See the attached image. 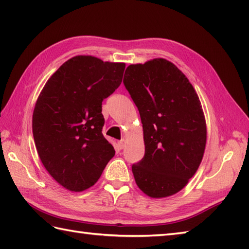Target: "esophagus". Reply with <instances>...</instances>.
<instances>
[{"instance_id":"34e87169","label":"esophagus","mask_w":249,"mask_h":249,"mask_svg":"<svg viewBox=\"0 0 249 249\" xmlns=\"http://www.w3.org/2000/svg\"><path fill=\"white\" fill-rule=\"evenodd\" d=\"M125 144H126V140L123 138V139H121L119 142H118V145H119V147H120V150H123L124 147H125Z\"/></svg>"}]
</instances>
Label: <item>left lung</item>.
<instances>
[{
  "label": "left lung",
  "instance_id": "obj_1",
  "mask_svg": "<svg viewBox=\"0 0 249 249\" xmlns=\"http://www.w3.org/2000/svg\"><path fill=\"white\" fill-rule=\"evenodd\" d=\"M124 86L139 110L145 152L131 170L136 184L151 198L178 193L202 160L206 124L192 83L165 59L126 68Z\"/></svg>",
  "mask_w": 249,
  "mask_h": 249
}]
</instances>
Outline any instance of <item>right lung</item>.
Listing matches in <instances>:
<instances>
[{
	"mask_svg": "<svg viewBox=\"0 0 249 249\" xmlns=\"http://www.w3.org/2000/svg\"><path fill=\"white\" fill-rule=\"evenodd\" d=\"M125 63L77 55L46 82L32 127L37 153L61 186L83 192L96 183L115 154L105 138L102 104L120 87Z\"/></svg>",
	"mask_w": 249,
	"mask_h": 249,
	"instance_id": "add662e5",
	"label": "right lung"
}]
</instances>
